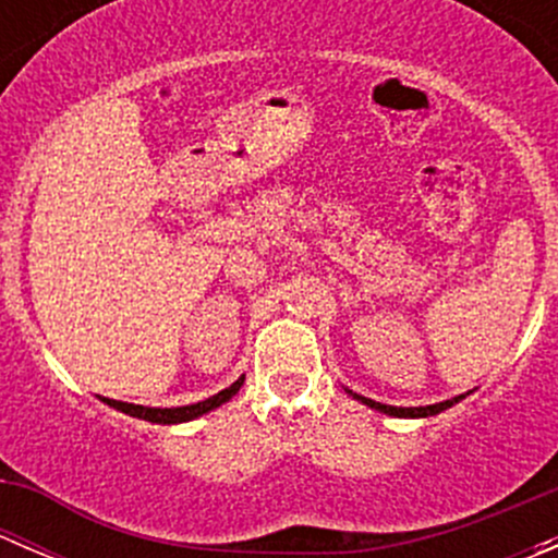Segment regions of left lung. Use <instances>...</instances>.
Here are the masks:
<instances>
[{
    "mask_svg": "<svg viewBox=\"0 0 558 558\" xmlns=\"http://www.w3.org/2000/svg\"><path fill=\"white\" fill-rule=\"evenodd\" d=\"M345 391H348V388H345ZM348 393H353V391H348ZM353 399H359V402H364L367 408L380 410V413H386V415H397V418H426V415H437V413H442V410L453 408V404L459 402V399H464V397H453V399H446V402L426 404V408H393V404L375 402V399L362 397V393H353Z\"/></svg>",
    "mask_w": 558,
    "mask_h": 558,
    "instance_id": "obj_1",
    "label": "left lung"
}]
</instances>
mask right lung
<instances>
[{
  "instance_id": "obj_1",
  "label": "right lung",
  "mask_w": 558,
  "mask_h": 558,
  "mask_svg": "<svg viewBox=\"0 0 558 558\" xmlns=\"http://www.w3.org/2000/svg\"><path fill=\"white\" fill-rule=\"evenodd\" d=\"M245 378H238L232 386L223 388V391H218L216 397L205 399V402H196V404H185V408H145V404H132V402H118V399H107L102 397V402L110 404V408L121 410V413L126 415H134V418H143V421H150V424H185V421H194L199 418V415L210 413V410L221 408L223 402H229V399L234 397V393L240 391V386H243Z\"/></svg>"
}]
</instances>
